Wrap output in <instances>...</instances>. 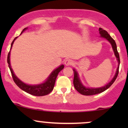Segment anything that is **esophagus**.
I'll use <instances>...</instances> for the list:
<instances>
[{"instance_id":"obj_1","label":"esophagus","mask_w":128,"mask_h":128,"mask_svg":"<svg viewBox=\"0 0 128 128\" xmlns=\"http://www.w3.org/2000/svg\"><path fill=\"white\" fill-rule=\"evenodd\" d=\"M65 65L66 66H70V65H72V63H73V62H72V61L71 60H69V59H67V60H66V61H65Z\"/></svg>"}]
</instances>
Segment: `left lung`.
<instances>
[{
	"mask_svg": "<svg viewBox=\"0 0 128 128\" xmlns=\"http://www.w3.org/2000/svg\"><path fill=\"white\" fill-rule=\"evenodd\" d=\"M99 31L101 37L104 38L110 42L111 46H112V48L113 49V51H114V55H115L116 58H117V61H118V67H117L116 72L115 73V74H114V76L112 79V80H111L109 83H108L106 85H105V86L99 88H88L82 84V83L81 82L80 79H79L78 73L77 72V71H76L75 69H73V72H74L73 85H74V88H75V89L79 92V93H80L82 95H85V96L94 95L104 92V91H105L106 90L108 89L110 86H111V85L114 82V81L116 80V79L117 78L118 74V69H119L120 66V57L119 54H118V51H117V45H116L115 41H114L112 38L108 34V32H107L105 30H104V29L99 28Z\"/></svg>",
	"mask_w": 128,
	"mask_h": 128,
	"instance_id": "left-lung-1",
	"label": "left lung"
}]
</instances>
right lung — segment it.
Returning a JSON list of instances; mask_svg holds the SVG:
<instances>
[{"label": "right lung", "mask_w": 128, "mask_h": 128, "mask_svg": "<svg viewBox=\"0 0 128 128\" xmlns=\"http://www.w3.org/2000/svg\"><path fill=\"white\" fill-rule=\"evenodd\" d=\"M28 28H26L23 29V30H22L21 34L23 33V32H24V30H26ZM17 38V36L14 39L12 43H11V49H10V51L8 53V58H7V62L8 63V67L10 69V71H11V74H12V78L14 82H15L16 84V85H17L20 89H22V90L28 92V93L30 94L34 95V96H42L48 94H49L50 92L53 90V89H54L57 76H58L59 72H60L64 68V66L62 64V65L60 66L58 68L55 69V70L50 73V74L49 77L47 78L46 80L43 83L37 85H29L24 83L23 82H22L21 80H20V79L16 76V74H14V72H13L12 69L11 68V64H10V53H11V50L12 47L13 43H14V41L16 40Z\"/></svg>", "instance_id": "right-lung-1"}]
</instances>
